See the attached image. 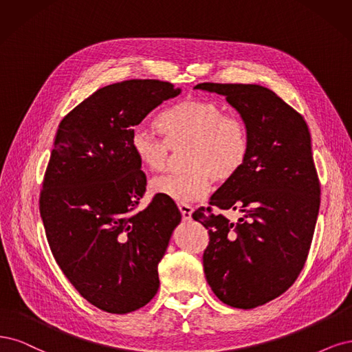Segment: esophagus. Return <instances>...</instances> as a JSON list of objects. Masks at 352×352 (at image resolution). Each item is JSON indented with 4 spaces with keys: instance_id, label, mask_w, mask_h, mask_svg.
I'll use <instances>...</instances> for the list:
<instances>
[{
    "instance_id": "obj_1",
    "label": "esophagus",
    "mask_w": 352,
    "mask_h": 352,
    "mask_svg": "<svg viewBox=\"0 0 352 352\" xmlns=\"http://www.w3.org/2000/svg\"><path fill=\"white\" fill-rule=\"evenodd\" d=\"M178 209L183 214L184 221H190L191 219V213H192V208L190 205H178Z\"/></svg>"
}]
</instances>
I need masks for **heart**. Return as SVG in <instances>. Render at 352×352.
<instances>
[{"label": "heart", "instance_id": "b5f03b06", "mask_svg": "<svg viewBox=\"0 0 352 352\" xmlns=\"http://www.w3.org/2000/svg\"><path fill=\"white\" fill-rule=\"evenodd\" d=\"M165 140L142 126L131 133V151L153 173L164 171L169 147L188 146L183 174H168L151 181V191L179 205L205 197L214 183H226L244 166L250 153V134L235 117H226L214 102L188 98L165 109L157 118Z\"/></svg>", "mask_w": 352, "mask_h": 352}]
</instances>
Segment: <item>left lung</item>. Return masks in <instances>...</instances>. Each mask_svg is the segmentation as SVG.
<instances>
[{
  "label": "left lung",
  "mask_w": 352,
  "mask_h": 352,
  "mask_svg": "<svg viewBox=\"0 0 352 352\" xmlns=\"http://www.w3.org/2000/svg\"><path fill=\"white\" fill-rule=\"evenodd\" d=\"M195 89L225 96L250 134L244 166L209 200L240 218L200 208L192 219L209 231L203 269L214 296L231 307L254 309L292 285L310 250L320 206L310 131L298 112L265 86Z\"/></svg>",
  "instance_id": "obj_1"
}]
</instances>
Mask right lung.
<instances>
[{"label": "right lung", "instance_id": "1", "mask_svg": "<svg viewBox=\"0 0 352 352\" xmlns=\"http://www.w3.org/2000/svg\"><path fill=\"white\" fill-rule=\"evenodd\" d=\"M181 94L161 80H126L98 89L60 122L45 173L39 209L51 252L63 274L95 307L126 314L160 288L157 265L181 213L146 191L131 151L134 126Z\"/></svg>", "mask_w": 352, "mask_h": 352}]
</instances>
